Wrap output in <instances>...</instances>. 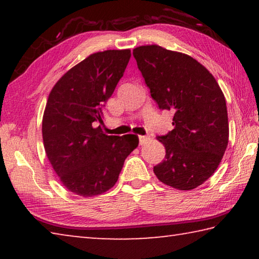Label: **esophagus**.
I'll return each instance as SVG.
<instances>
[{
  "instance_id": "obj_1",
  "label": "esophagus",
  "mask_w": 259,
  "mask_h": 259,
  "mask_svg": "<svg viewBox=\"0 0 259 259\" xmlns=\"http://www.w3.org/2000/svg\"><path fill=\"white\" fill-rule=\"evenodd\" d=\"M138 138H139V144H140V145H144V144L147 143L148 139H150V138L147 137V136H139Z\"/></svg>"
}]
</instances>
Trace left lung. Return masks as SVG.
<instances>
[{"label":"left lung","instance_id":"obj_1","mask_svg":"<svg viewBox=\"0 0 259 259\" xmlns=\"http://www.w3.org/2000/svg\"><path fill=\"white\" fill-rule=\"evenodd\" d=\"M133 55L153 100L174 112V129L157 137L164 160L153 171L165 185L193 190L216 171L229 143L224 95L208 69L185 54L143 46Z\"/></svg>","mask_w":259,"mask_h":259}]
</instances>
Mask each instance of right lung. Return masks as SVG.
<instances>
[{
  "label": "right lung",
  "instance_id": "right-lung-1",
  "mask_svg": "<svg viewBox=\"0 0 259 259\" xmlns=\"http://www.w3.org/2000/svg\"><path fill=\"white\" fill-rule=\"evenodd\" d=\"M130 50L90 55L52 88L42 121L48 159L68 191L95 196L117 182L124 160L138 146L136 135L102 133L103 108L123 76Z\"/></svg>",
  "mask_w": 259,
  "mask_h": 259
}]
</instances>
